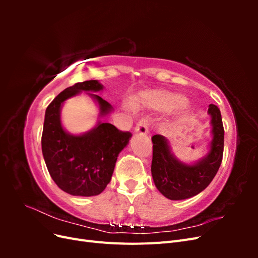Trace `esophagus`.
I'll return each mask as SVG.
<instances>
[{"instance_id": "1", "label": "esophagus", "mask_w": 258, "mask_h": 258, "mask_svg": "<svg viewBox=\"0 0 258 258\" xmlns=\"http://www.w3.org/2000/svg\"><path fill=\"white\" fill-rule=\"evenodd\" d=\"M148 128H150V120L147 118H141L138 121L135 131L138 132V134L146 135L148 132Z\"/></svg>"}]
</instances>
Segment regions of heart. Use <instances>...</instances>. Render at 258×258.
Instances as JSON below:
<instances>
[{"label": "heart", "mask_w": 258, "mask_h": 258, "mask_svg": "<svg viewBox=\"0 0 258 258\" xmlns=\"http://www.w3.org/2000/svg\"><path fill=\"white\" fill-rule=\"evenodd\" d=\"M142 98L144 100L154 101L155 103L162 106H176L183 103V99L181 97L168 95V93H161V92L144 93Z\"/></svg>", "instance_id": "b5f03b06"}]
</instances>
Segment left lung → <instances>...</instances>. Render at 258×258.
Segmentation results:
<instances>
[{"mask_svg":"<svg viewBox=\"0 0 258 258\" xmlns=\"http://www.w3.org/2000/svg\"><path fill=\"white\" fill-rule=\"evenodd\" d=\"M212 117V141L210 152L195 165H185L171 154L167 140L160 135L152 137V175L157 189L171 200H182L196 196L212 182L222 163L224 152V127L221 111L209 105Z\"/></svg>","mask_w":258,"mask_h":258,"instance_id":"left-lung-1","label":"left lung"}]
</instances>
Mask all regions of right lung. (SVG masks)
<instances>
[{
    "label": "right lung",
    "instance_id": "right-lung-1",
    "mask_svg": "<svg viewBox=\"0 0 258 258\" xmlns=\"http://www.w3.org/2000/svg\"><path fill=\"white\" fill-rule=\"evenodd\" d=\"M98 81H85L68 87L46 108L42 134V152L46 167L59 188L73 196L90 197L102 192L110 183L118 154L132 134L120 131L112 123L99 122L83 136L69 135L60 122L62 103L80 91H100ZM101 115L112 110L111 104L93 95Z\"/></svg>",
    "mask_w": 258,
    "mask_h": 258
}]
</instances>
